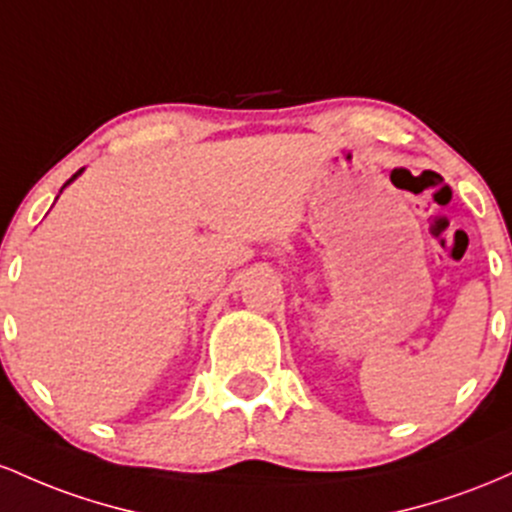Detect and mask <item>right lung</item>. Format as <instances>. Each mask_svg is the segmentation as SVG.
Wrapping results in <instances>:
<instances>
[{
	"label": "right lung",
	"instance_id": "obj_1",
	"mask_svg": "<svg viewBox=\"0 0 512 512\" xmlns=\"http://www.w3.org/2000/svg\"><path fill=\"white\" fill-rule=\"evenodd\" d=\"M82 171H84V169H79V171H77V174H74V176H72V179H70V181H67V183H65V186H62V188H67V186H70V183H72L74 179H77V176H79V174H82ZM60 193H62V191H60Z\"/></svg>",
	"mask_w": 512,
	"mask_h": 512
}]
</instances>
